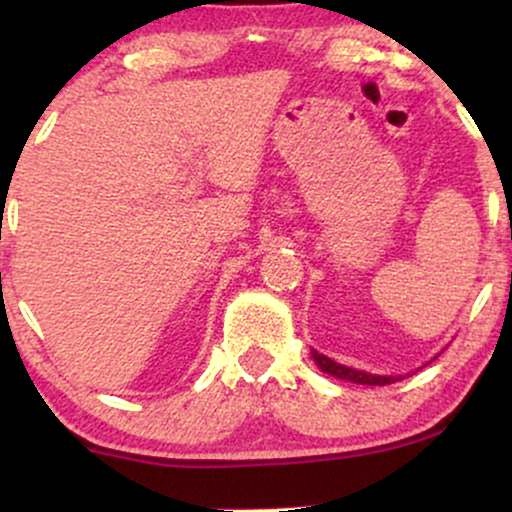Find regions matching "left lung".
<instances>
[{
  "instance_id": "left-lung-1",
  "label": "left lung",
  "mask_w": 512,
  "mask_h": 512,
  "mask_svg": "<svg viewBox=\"0 0 512 512\" xmlns=\"http://www.w3.org/2000/svg\"><path fill=\"white\" fill-rule=\"evenodd\" d=\"M313 358L317 366H320L322 373L334 375V378L339 380H349V383H356V385H390L395 383V380H399V378H392V375H370V373H363V370L342 366V363L317 354V351H313Z\"/></svg>"
}]
</instances>
